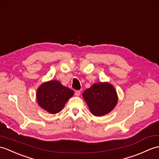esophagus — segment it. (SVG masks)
I'll return each mask as SVG.
<instances>
[{
  "label": "esophagus",
  "instance_id": "esophagus-1",
  "mask_svg": "<svg viewBox=\"0 0 159 159\" xmlns=\"http://www.w3.org/2000/svg\"><path fill=\"white\" fill-rule=\"evenodd\" d=\"M80 95V91L79 90L75 91V95H76V96H79Z\"/></svg>",
  "mask_w": 159,
  "mask_h": 159
}]
</instances>
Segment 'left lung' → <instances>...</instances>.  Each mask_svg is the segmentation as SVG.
Listing matches in <instances>:
<instances>
[{
	"mask_svg": "<svg viewBox=\"0 0 159 159\" xmlns=\"http://www.w3.org/2000/svg\"><path fill=\"white\" fill-rule=\"evenodd\" d=\"M83 96L91 112L102 116L111 112L116 105L118 97L115 89L108 83H98L83 92Z\"/></svg>",
	"mask_w": 159,
	"mask_h": 159,
	"instance_id": "8db88e82",
	"label": "left lung"
}]
</instances>
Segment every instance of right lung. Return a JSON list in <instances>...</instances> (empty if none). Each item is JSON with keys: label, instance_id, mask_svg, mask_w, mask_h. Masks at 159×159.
<instances>
[{"label": "right lung", "instance_id": "obj_1", "mask_svg": "<svg viewBox=\"0 0 159 159\" xmlns=\"http://www.w3.org/2000/svg\"><path fill=\"white\" fill-rule=\"evenodd\" d=\"M73 95L72 89L63 86L58 80H50L38 88L36 99L42 108L50 114H56L61 111Z\"/></svg>", "mask_w": 159, "mask_h": 159}]
</instances>
